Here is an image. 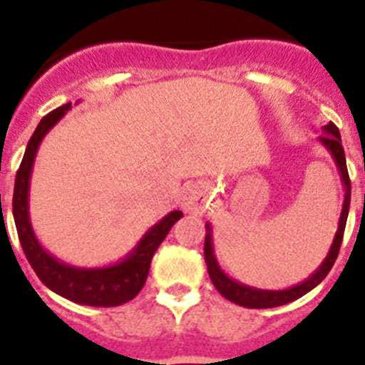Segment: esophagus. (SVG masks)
Here are the masks:
<instances>
[{
  "instance_id": "obj_1",
  "label": "esophagus",
  "mask_w": 365,
  "mask_h": 365,
  "mask_svg": "<svg viewBox=\"0 0 365 365\" xmlns=\"http://www.w3.org/2000/svg\"><path fill=\"white\" fill-rule=\"evenodd\" d=\"M182 209L190 214H203L209 209V198L207 192L200 185H192L185 189L182 196Z\"/></svg>"
}]
</instances>
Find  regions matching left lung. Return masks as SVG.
Returning a JSON list of instances; mask_svg holds the SVG:
<instances>
[{
	"mask_svg": "<svg viewBox=\"0 0 365 365\" xmlns=\"http://www.w3.org/2000/svg\"><path fill=\"white\" fill-rule=\"evenodd\" d=\"M317 142L329 153V156L333 158L336 165V171H339L340 182L344 187V202H342V210H340L339 217V227H336L335 237H333V243L329 247L328 255L324 257L319 268L313 272L312 275L301 281L299 284L290 286V288H284V290H263V288H254V286H248L245 282L236 281V279L230 277L223 268L220 267L216 257V252H214V240H212V225L207 221L205 223V248H203V254H205V263L207 270H209V277L212 281V284L216 286V290L223 295L225 299H229L234 304L245 306V308H275V306L288 304V302L295 301V299L302 297V295L308 294L309 290H313L319 282H322V279L328 275V272L331 270L333 263H335L336 255H339L340 243H342L344 229H346L347 214H349V202H351V182H349V175H347L346 167V156H344V148L342 140H340V133L333 122H329L328 125L322 128V136L317 138Z\"/></svg>",
	"mask_w": 365,
	"mask_h": 365,
	"instance_id": "8db88e82",
	"label": "left lung"
}]
</instances>
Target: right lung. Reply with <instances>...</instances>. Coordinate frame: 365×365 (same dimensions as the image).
Segmentation results:
<instances>
[{
  "mask_svg": "<svg viewBox=\"0 0 365 365\" xmlns=\"http://www.w3.org/2000/svg\"><path fill=\"white\" fill-rule=\"evenodd\" d=\"M79 102L81 101H77V104ZM70 110L71 102H66L57 110L50 111L46 117L41 118L32 138L29 140L25 156H23L19 171L16 175V185H14V221H16L19 241H21L23 252H25L30 267L50 290L68 301L77 302V304L110 308V306H118L131 301L144 288L156 248L165 240L173 225L183 216V212L171 210L167 216H163L117 263L90 268L73 267V264L64 263V261L57 259L56 255L50 254L37 240L32 220H30V178H32L34 162H36L41 142Z\"/></svg>",
  "mask_w": 365,
  "mask_h": 365,
  "instance_id": "right-lung-1",
  "label": "right lung"
}]
</instances>
